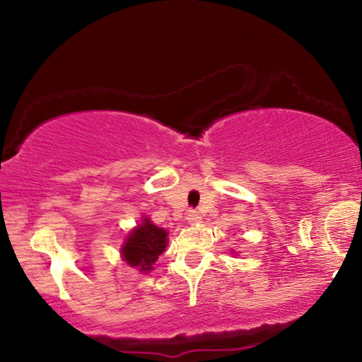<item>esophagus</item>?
Wrapping results in <instances>:
<instances>
[{
  "label": "esophagus",
  "instance_id": "esophagus-1",
  "mask_svg": "<svg viewBox=\"0 0 362 362\" xmlns=\"http://www.w3.org/2000/svg\"><path fill=\"white\" fill-rule=\"evenodd\" d=\"M186 219L187 222H191V224H197V222L201 221V214L196 209H189L186 214Z\"/></svg>",
  "mask_w": 362,
  "mask_h": 362
}]
</instances>
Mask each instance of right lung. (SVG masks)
I'll return each instance as SVG.
<instances>
[{
  "label": "right lung",
  "instance_id": "right-lung-1",
  "mask_svg": "<svg viewBox=\"0 0 362 362\" xmlns=\"http://www.w3.org/2000/svg\"><path fill=\"white\" fill-rule=\"evenodd\" d=\"M168 232L161 227L151 224L150 219H145L127 239V244L122 247L123 259L130 267H136L140 272L153 270L160 257L166 249Z\"/></svg>",
  "mask_w": 362,
  "mask_h": 362
}]
</instances>
